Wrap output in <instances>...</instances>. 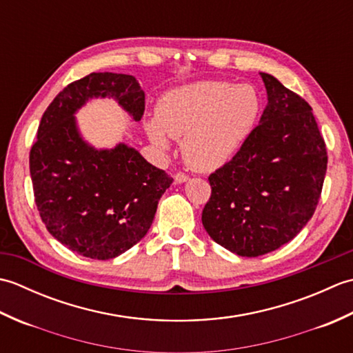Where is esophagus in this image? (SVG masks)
Here are the masks:
<instances>
[{"mask_svg":"<svg viewBox=\"0 0 353 353\" xmlns=\"http://www.w3.org/2000/svg\"><path fill=\"white\" fill-rule=\"evenodd\" d=\"M188 179H190V176L188 174H186V172H176V174H174V181L177 182V183H183V182H186V181H188Z\"/></svg>","mask_w":353,"mask_h":353,"instance_id":"esophagus-1","label":"esophagus"}]
</instances>
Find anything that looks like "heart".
<instances>
[{
	"instance_id": "b5f03b06",
	"label": "heart",
	"mask_w": 353,
	"mask_h": 353,
	"mask_svg": "<svg viewBox=\"0 0 353 353\" xmlns=\"http://www.w3.org/2000/svg\"><path fill=\"white\" fill-rule=\"evenodd\" d=\"M262 101L252 85L205 80L165 94L150 121V138L167 147V134L183 138L185 159L196 170L228 163L250 138L261 117Z\"/></svg>"
}]
</instances>
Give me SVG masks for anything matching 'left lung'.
<instances>
[{
    "label": "left lung",
    "mask_w": 353,
    "mask_h": 353,
    "mask_svg": "<svg viewBox=\"0 0 353 353\" xmlns=\"http://www.w3.org/2000/svg\"><path fill=\"white\" fill-rule=\"evenodd\" d=\"M268 104L239 152L208 177L201 223L239 256H259L291 241L310 221L323 188L325 139L301 95L261 72Z\"/></svg>",
    "instance_id": "obj_1"
}]
</instances>
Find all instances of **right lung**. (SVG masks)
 <instances>
[{"mask_svg":"<svg viewBox=\"0 0 353 353\" xmlns=\"http://www.w3.org/2000/svg\"><path fill=\"white\" fill-rule=\"evenodd\" d=\"M114 97L139 121L145 95L133 76L92 72L72 81L43 112L30 150L34 201L59 243L81 256L112 259L145 236L172 179L137 150H95L79 137L74 112L92 97Z\"/></svg>","mask_w":353,"mask_h":353,"instance_id":"obj_1","label":"right lung"}]
</instances>
